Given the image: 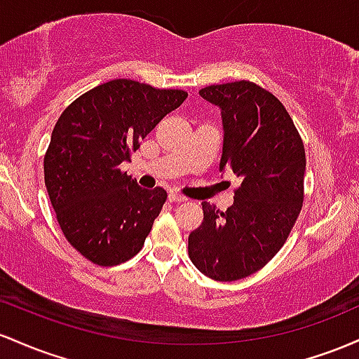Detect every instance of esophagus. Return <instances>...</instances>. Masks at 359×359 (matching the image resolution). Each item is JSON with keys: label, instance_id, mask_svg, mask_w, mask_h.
<instances>
[{"label": "esophagus", "instance_id": "1", "mask_svg": "<svg viewBox=\"0 0 359 359\" xmlns=\"http://www.w3.org/2000/svg\"><path fill=\"white\" fill-rule=\"evenodd\" d=\"M169 201H172V203H183V201H187V196L183 195H178V193H169Z\"/></svg>", "mask_w": 359, "mask_h": 359}]
</instances>
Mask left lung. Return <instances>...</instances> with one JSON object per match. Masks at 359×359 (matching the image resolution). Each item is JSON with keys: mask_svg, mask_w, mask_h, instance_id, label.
Returning a JSON list of instances; mask_svg holds the SVG:
<instances>
[{"mask_svg": "<svg viewBox=\"0 0 359 359\" xmlns=\"http://www.w3.org/2000/svg\"><path fill=\"white\" fill-rule=\"evenodd\" d=\"M222 108L220 171L241 184L225 212L203 201L188 255L203 275L236 281L264 268L287 243L304 205V140L283 103L259 84L233 81L200 91Z\"/></svg>", "mask_w": 359, "mask_h": 359, "instance_id": "1", "label": "left lung"}]
</instances>
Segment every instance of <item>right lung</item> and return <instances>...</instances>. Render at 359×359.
<instances>
[{
  "label": "right lung",
  "mask_w": 359,
  "mask_h": 359,
  "mask_svg": "<svg viewBox=\"0 0 359 359\" xmlns=\"http://www.w3.org/2000/svg\"><path fill=\"white\" fill-rule=\"evenodd\" d=\"M187 96L111 79L60 114L43 156V180L64 237L91 263L115 266L142 249L168 193L140 188L120 164Z\"/></svg>",
  "instance_id": "1"
}]
</instances>
